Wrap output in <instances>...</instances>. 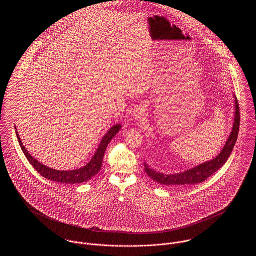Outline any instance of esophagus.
<instances>
[{
	"label": "esophagus",
	"instance_id": "esophagus-1",
	"mask_svg": "<svg viewBox=\"0 0 256 256\" xmlns=\"http://www.w3.org/2000/svg\"><path fill=\"white\" fill-rule=\"evenodd\" d=\"M143 110H137L136 111H135V113H134V119L136 120V121H138V122H140L141 120H142V116H143Z\"/></svg>",
	"mask_w": 256,
	"mask_h": 256
}]
</instances>
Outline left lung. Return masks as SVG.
<instances>
[{
	"label": "left lung",
	"mask_w": 256,
	"mask_h": 256,
	"mask_svg": "<svg viewBox=\"0 0 256 256\" xmlns=\"http://www.w3.org/2000/svg\"><path fill=\"white\" fill-rule=\"evenodd\" d=\"M239 126H240V110H239L238 100L235 97V116H234L232 134L230 135L226 145L222 148V152H220L219 156H217V158L182 172L170 174H166L163 172H156L152 169L150 166H148L146 163H144L146 174L150 178H152V180L164 185H168V186H187V185H194V184H198L206 180L209 176H211L215 172L219 170L230 158L233 146L237 140Z\"/></svg>",
	"instance_id": "obj_1"
}]
</instances>
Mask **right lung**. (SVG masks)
<instances>
[{
    "label": "right lung",
    "mask_w": 256,
    "mask_h": 256,
    "mask_svg": "<svg viewBox=\"0 0 256 256\" xmlns=\"http://www.w3.org/2000/svg\"><path fill=\"white\" fill-rule=\"evenodd\" d=\"M121 128V124H118L114 126H112L110 130L108 132V134L104 136V138L102 139L98 148L97 152H95L93 158L90 160V162L88 164H86L84 167L76 169L73 170H60L52 169L50 167H47L43 164H41L39 161H37L36 159L34 158L26 150L20 137L19 134L16 132L17 135V139L19 142V145L21 146L23 152H24V156L28 160V162L32 165V167L45 178H48L52 182H56L58 183H80L89 180L91 178H93L95 174H97L98 170H100L102 164V158L104 156V152L106 150V146L108 145L110 140L116 135V134L120 130Z\"/></svg>",
    "instance_id": "1"
}]
</instances>
